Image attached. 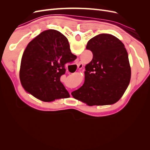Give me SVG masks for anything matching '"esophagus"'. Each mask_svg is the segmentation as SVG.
<instances>
[{
	"label": "esophagus",
	"instance_id": "34e87169",
	"mask_svg": "<svg viewBox=\"0 0 150 150\" xmlns=\"http://www.w3.org/2000/svg\"><path fill=\"white\" fill-rule=\"evenodd\" d=\"M83 66H84L83 63L81 61H79V63L78 64V69H82Z\"/></svg>",
	"mask_w": 150,
	"mask_h": 150
}]
</instances>
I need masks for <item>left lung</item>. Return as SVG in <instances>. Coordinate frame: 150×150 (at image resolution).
<instances>
[{"label": "left lung", "instance_id": "obj_1", "mask_svg": "<svg viewBox=\"0 0 150 150\" xmlns=\"http://www.w3.org/2000/svg\"><path fill=\"white\" fill-rule=\"evenodd\" d=\"M86 49L93 52V59L85 66L83 85L72 92V96L90 106L118 101L131 79L125 45L114 35L100 34L89 40Z\"/></svg>", "mask_w": 150, "mask_h": 150}]
</instances>
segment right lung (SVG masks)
<instances>
[{"label": "right lung", "mask_w": 150, "mask_h": 150, "mask_svg": "<svg viewBox=\"0 0 150 150\" xmlns=\"http://www.w3.org/2000/svg\"><path fill=\"white\" fill-rule=\"evenodd\" d=\"M76 57L60 32H42L28 44L22 55L19 72L22 87L44 102L70 97L60 78L65 74V64Z\"/></svg>", "instance_id": "1"}]
</instances>
